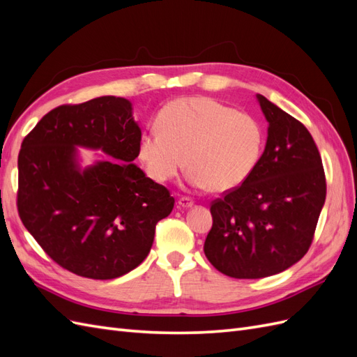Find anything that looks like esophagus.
Segmentation results:
<instances>
[{
	"label": "esophagus",
	"instance_id": "esophagus-1",
	"mask_svg": "<svg viewBox=\"0 0 357 357\" xmlns=\"http://www.w3.org/2000/svg\"><path fill=\"white\" fill-rule=\"evenodd\" d=\"M192 205H193V201H192L190 198H185V197H183V198L178 199V208H183V210H185V208H190Z\"/></svg>",
	"mask_w": 357,
	"mask_h": 357
}]
</instances>
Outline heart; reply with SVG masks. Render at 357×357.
Listing matches in <instances>:
<instances>
[{
  "label": "heart",
  "mask_w": 357,
  "mask_h": 357,
  "mask_svg": "<svg viewBox=\"0 0 357 357\" xmlns=\"http://www.w3.org/2000/svg\"><path fill=\"white\" fill-rule=\"evenodd\" d=\"M156 128L139 137L138 158L159 183L188 164L192 188L228 192L252 176L262 153L261 123L208 96L168 102L156 116Z\"/></svg>",
  "instance_id": "b5f03b06"
}]
</instances>
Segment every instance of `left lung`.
Listing matches in <instances>:
<instances>
[{"mask_svg": "<svg viewBox=\"0 0 357 357\" xmlns=\"http://www.w3.org/2000/svg\"><path fill=\"white\" fill-rule=\"evenodd\" d=\"M268 122L262 156L241 186L211 204L204 243L211 265L234 278H262L301 261L326 198V180L308 129L264 95Z\"/></svg>", "mask_w": 357, "mask_h": 357, "instance_id": "1", "label": "left lung"}]
</instances>
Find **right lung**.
I'll list each match as a JSON object with an SVG mask.
<instances>
[{
    "label": "right lung",
    "mask_w": 357,
    "mask_h": 357,
    "mask_svg": "<svg viewBox=\"0 0 357 357\" xmlns=\"http://www.w3.org/2000/svg\"><path fill=\"white\" fill-rule=\"evenodd\" d=\"M142 129L132 104L100 96L49 112L17 158V210L53 261L93 280L132 271L147 257L156 223L174 208L167 188L134 164ZM100 149L82 167L78 147Z\"/></svg>",
    "instance_id": "1"
}]
</instances>
